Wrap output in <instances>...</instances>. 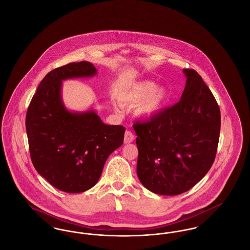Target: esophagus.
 Listing matches in <instances>:
<instances>
[{"label":"esophagus","instance_id":"esophagus-1","mask_svg":"<svg viewBox=\"0 0 250 250\" xmlns=\"http://www.w3.org/2000/svg\"><path fill=\"white\" fill-rule=\"evenodd\" d=\"M134 139H135V136H134V134L131 132L130 130H126L125 131V143H130L134 141Z\"/></svg>","mask_w":250,"mask_h":250}]
</instances>
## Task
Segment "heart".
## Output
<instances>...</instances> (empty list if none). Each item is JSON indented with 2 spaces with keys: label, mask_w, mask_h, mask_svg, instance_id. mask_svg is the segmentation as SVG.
<instances>
[{
  "label": "heart",
  "mask_w": 250,
  "mask_h": 250,
  "mask_svg": "<svg viewBox=\"0 0 250 250\" xmlns=\"http://www.w3.org/2000/svg\"><path fill=\"white\" fill-rule=\"evenodd\" d=\"M167 90L164 87H156L153 82H142L133 84L119 95L120 102L124 105L136 106L140 117H150L156 113L166 100Z\"/></svg>",
  "instance_id": "1"
}]
</instances>
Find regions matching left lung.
Listing matches in <instances>:
<instances>
[{"label": "left lung", "instance_id": "8db88e82", "mask_svg": "<svg viewBox=\"0 0 250 250\" xmlns=\"http://www.w3.org/2000/svg\"><path fill=\"white\" fill-rule=\"evenodd\" d=\"M187 83L181 100L150 120L134 125L139 150L137 174L159 195L189 190L214 163L220 132V109L194 69H184Z\"/></svg>", "mask_w": 250, "mask_h": 250}]
</instances>
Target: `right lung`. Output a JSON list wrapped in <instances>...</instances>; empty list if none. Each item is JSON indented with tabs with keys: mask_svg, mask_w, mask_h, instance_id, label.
<instances>
[{
	"mask_svg": "<svg viewBox=\"0 0 250 250\" xmlns=\"http://www.w3.org/2000/svg\"><path fill=\"white\" fill-rule=\"evenodd\" d=\"M96 73L86 61L53 69L38 85L26 114L34 167L51 186L67 193L92 188L108 155L124 143L123 125H105L94 110L71 112L62 101V81Z\"/></svg>",
	"mask_w": 250,
	"mask_h": 250,
	"instance_id": "1",
	"label": "right lung"
}]
</instances>
